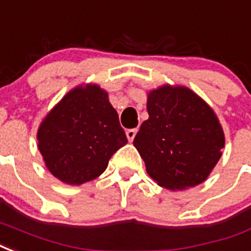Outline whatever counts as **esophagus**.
<instances>
[{"label": "esophagus", "mask_w": 251, "mask_h": 251, "mask_svg": "<svg viewBox=\"0 0 251 251\" xmlns=\"http://www.w3.org/2000/svg\"><path fill=\"white\" fill-rule=\"evenodd\" d=\"M135 134H137V129H129V130H126V137H127L129 142H133Z\"/></svg>", "instance_id": "1"}]
</instances>
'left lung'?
<instances>
[{"label":"left lung","mask_w":251,"mask_h":251,"mask_svg":"<svg viewBox=\"0 0 251 251\" xmlns=\"http://www.w3.org/2000/svg\"><path fill=\"white\" fill-rule=\"evenodd\" d=\"M149 118L133 145L159 186L186 190L207 179L222 155L224 129L215 111L192 89L169 85L148 93Z\"/></svg>","instance_id":"left-lung-1"}]
</instances>
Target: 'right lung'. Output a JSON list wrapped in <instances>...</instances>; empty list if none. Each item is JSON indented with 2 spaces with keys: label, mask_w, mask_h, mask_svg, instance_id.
I'll return each instance as SVG.
<instances>
[{
  "label": "right lung",
  "mask_w": 251,
  "mask_h": 251,
  "mask_svg": "<svg viewBox=\"0 0 251 251\" xmlns=\"http://www.w3.org/2000/svg\"><path fill=\"white\" fill-rule=\"evenodd\" d=\"M37 141L48 170L77 186L100 177L111 155L127 144L109 94L97 83L69 90L42 120Z\"/></svg>",
  "instance_id": "1"
}]
</instances>
